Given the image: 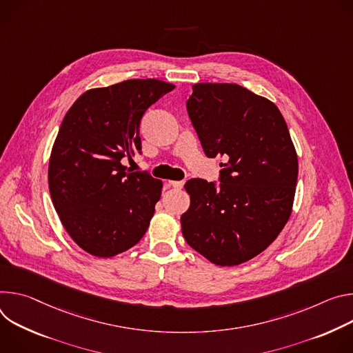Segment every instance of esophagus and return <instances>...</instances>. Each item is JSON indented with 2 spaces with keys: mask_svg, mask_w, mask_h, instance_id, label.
Segmentation results:
<instances>
[{
  "mask_svg": "<svg viewBox=\"0 0 353 353\" xmlns=\"http://www.w3.org/2000/svg\"><path fill=\"white\" fill-rule=\"evenodd\" d=\"M167 185L172 186L175 189H182L183 188V181H168Z\"/></svg>",
  "mask_w": 353,
  "mask_h": 353,
  "instance_id": "34e87169",
  "label": "esophagus"
}]
</instances>
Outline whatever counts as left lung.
<instances>
[{"label":"left lung","mask_w":353,"mask_h":353,"mask_svg":"<svg viewBox=\"0 0 353 353\" xmlns=\"http://www.w3.org/2000/svg\"><path fill=\"white\" fill-rule=\"evenodd\" d=\"M188 114L209 159H224L219 183H185L186 243L220 266L240 265L269 247L288 223L299 164L288 125L269 99L237 84L192 87Z\"/></svg>","instance_id":"obj_1"}]
</instances>
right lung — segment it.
Segmentation results:
<instances>
[{
	"instance_id": "right-lung-1",
	"label": "right lung",
	"mask_w": 353,
	"mask_h": 353,
	"mask_svg": "<svg viewBox=\"0 0 353 353\" xmlns=\"http://www.w3.org/2000/svg\"><path fill=\"white\" fill-rule=\"evenodd\" d=\"M172 84L147 78L84 92L65 113L49 163L54 209L84 251L114 256L145 234L161 198L163 182L122 165L141 154L144 112Z\"/></svg>"
}]
</instances>
